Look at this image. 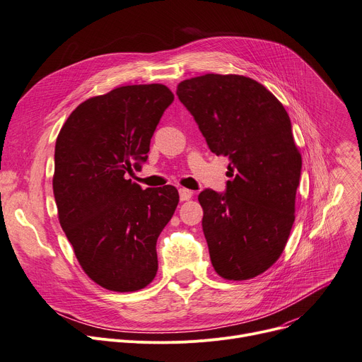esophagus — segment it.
Instances as JSON below:
<instances>
[{
  "mask_svg": "<svg viewBox=\"0 0 362 362\" xmlns=\"http://www.w3.org/2000/svg\"><path fill=\"white\" fill-rule=\"evenodd\" d=\"M192 197V191L187 189V188H180V200L181 202H187Z\"/></svg>",
  "mask_w": 362,
  "mask_h": 362,
  "instance_id": "34e87169",
  "label": "esophagus"
}]
</instances>
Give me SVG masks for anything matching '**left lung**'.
Instances as JSON below:
<instances>
[{
	"label": "left lung",
	"mask_w": 362,
	"mask_h": 362,
	"mask_svg": "<svg viewBox=\"0 0 362 362\" xmlns=\"http://www.w3.org/2000/svg\"><path fill=\"white\" fill-rule=\"evenodd\" d=\"M177 95L213 153L229 158L225 192L206 188L203 232L216 272L249 280L283 254L294 223L301 155L283 104L242 75L206 74L180 82Z\"/></svg>",
	"instance_id": "8db88e82"
}]
</instances>
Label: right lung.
<instances>
[{"mask_svg":"<svg viewBox=\"0 0 362 362\" xmlns=\"http://www.w3.org/2000/svg\"><path fill=\"white\" fill-rule=\"evenodd\" d=\"M174 94L126 86L79 104L54 145L53 194L61 226L86 274L111 291H136L156 275V240L180 202L173 185L127 180L148 159Z\"/></svg>","mask_w":362,"mask_h":362,"instance_id":"1","label":"right lung"}]
</instances>
